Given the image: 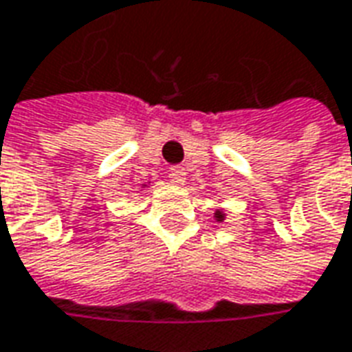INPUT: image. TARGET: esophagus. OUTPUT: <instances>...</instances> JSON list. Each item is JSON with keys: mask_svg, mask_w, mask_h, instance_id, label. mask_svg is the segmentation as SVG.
<instances>
[{"mask_svg": "<svg viewBox=\"0 0 352 352\" xmlns=\"http://www.w3.org/2000/svg\"><path fill=\"white\" fill-rule=\"evenodd\" d=\"M169 171H171V179H173L175 183H184V179H186V171H184L183 166H173Z\"/></svg>", "mask_w": 352, "mask_h": 352, "instance_id": "esophagus-1", "label": "esophagus"}]
</instances>
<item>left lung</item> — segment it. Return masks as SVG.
Listing matches in <instances>:
<instances>
[{
  "mask_svg": "<svg viewBox=\"0 0 352 352\" xmlns=\"http://www.w3.org/2000/svg\"><path fill=\"white\" fill-rule=\"evenodd\" d=\"M215 217H217V221H223V217H225V215H223L221 211H217V213H215Z\"/></svg>",
  "mask_w": 352,
  "mask_h": 352,
  "instance_id": "1",
  "label": "left lung"
}]
</instances>
